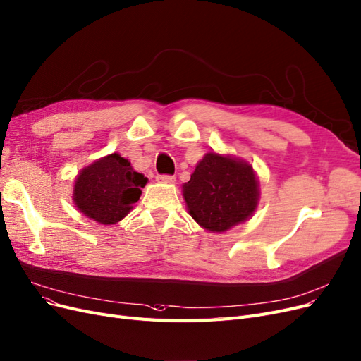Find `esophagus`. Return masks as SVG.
Segmentation results:
<instances>
[{
  "label": "esophagus",
  "mask_w": 361,
  "mask_h": 361,
  "mask_svg": "<svg viewBox=\"0 0 361 361\" xmlns=\"http://www.w3.org/2000/svg\"><path fill=\"white\" fill-rule=\"evenodd\" d=\"M157 180L163 182V183H175L176 178L171 176V175H158V176H157Z\"/></svg>",
  "instance_id": "esophagus-1"
}]
</instances>
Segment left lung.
<instances>
[{
	"mask_svg": "<svg viewBox=\"0 0 361 361\" xmlns=\"http://www.w3.org/2000/svg\"><path fill=\"white\" fill-rule=\"evenodd\" d=\"M190 215L209 231H226L252 215L258 183L252 167L238 158L209 152L183 185Z\"/></svg>",
	"mask_w": 361,
	"mask_h": 361,
	"instance_id": "left-lung-1",
	"label": "left lung"
}]
</instances>
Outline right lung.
<instances>
[{
	"label": "right lung",
	"instance_id": "obj_1",
	"mask_svg": "<svg viewBox=\"0 0 361 361\" xmlns=\"http://www.w3.org/2000/svg\"><path fill=\"white\" fill-rule=\"evenodd\" d=\"M147 179L134 171L130 161L111 154L80 171L74 183L73 200L83 215L110 226L127 216L139 202Z\"/></svg>",
	"mask_w": 361,
	"mask_h": 361
}]
</instances>
